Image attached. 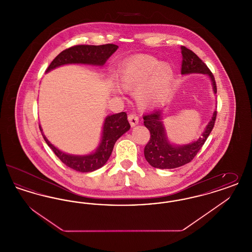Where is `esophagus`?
<instances>
[{"mask_svg":"<svg viewBox=\"0 0 252 252\" xmlns=\"http://www.w3.org/2000/svg\"><path fill=\"white\" fill-rule=\"evenodd\" d=\"M128 121H129L131 126H135L139 124V118L136 114H129L128 115Z\"/></svg>","mask_w":252,"mask_h":252,"instance_id":"esophagus-1","label":"esophagus"}]
</instances>
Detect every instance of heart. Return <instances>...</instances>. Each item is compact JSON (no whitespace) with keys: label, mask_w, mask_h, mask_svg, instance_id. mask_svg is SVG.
<instances>
[{"label":"heart","mask_w":252,"mask_h":252,"mask_svg":"<svg viewBox=\"0 0 252 252\" xmlns=\"http://www.w3.org/2000/svg\"><path fill=\"white\" fill-rule=\"evenodd\" d=\"M124 90L138 88L135 100L142 108L155 107L167 94L174 79L172 67L147 55L126 61L117 74Z\"/></svg>","instance_id":"heart-1"}]
</instances>
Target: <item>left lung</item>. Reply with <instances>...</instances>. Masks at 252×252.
<instances>
[{"label": "left lung", "mask_w": 252, "mask_h": 252, "mask_svg": "<svg viewBox=\"0 0 252 252\" xmlns=\"http://www.w3.org/2000/svg\"><path fill=\"white\" fill-rule=\"evenodd\" d=\"M181 74H206L211 80L213 92L216 94V80L207 65L192 51L184 46H181ZM163 108H158L157 110L144 115L143 117L144 126L150 131V140L144 147V158L153 167L159 169L180 167L190 162L203 146L204 143L214 128L216 119V110L214 111L212 118L204 128L201 137L189 144H174L169 141L163 124Z\"/></svg>", "instance_id": "left-lung-1"}]
</instances>
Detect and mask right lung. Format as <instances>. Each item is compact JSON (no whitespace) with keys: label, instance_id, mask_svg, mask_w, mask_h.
<instances>
[{"label":"right lung","instance_id":"right-lung-1","mask_svg":"<svg viewBox=\"0 0 252 252\" xmlns=\"http://www.w3.org/2000/svg\"><path fill=\"white\" fill-rule=\"evenodd\" d=\"M118 49L115 44L105 45H76L62 51L56 59L51 62L46 72L56 68L68 64H83L102 67L113 53ZM39 129L44 141L60 160L75 171L88 173L104 166L108 161L113 146L123 134L130 129L126 112L108 115L103 125L101 140L94 152L87 155H72L60 150L46 138L41 126Z\"/></svg>","mask_w":252,"mask_h":252}]
</instances>
